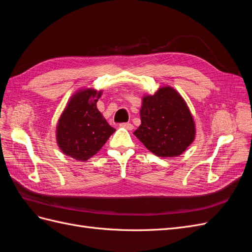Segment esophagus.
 Listing matches in <instances>:
<instances>
[{"label":"esophagus","instance_id":"esophagus-1","mask_svg":"<svg viewBox=\"0 0 252 252\" xmlns=\"http://www.w3.org/2000/svg\"><path fill=\"white\" fill-rule=\"evenodd\" d=\"M120 126L127 129V130H132L133 129V125L131 123H122V124H120Z\"/></svg>","mask_w":252,"mask_h":252}]
</instances>
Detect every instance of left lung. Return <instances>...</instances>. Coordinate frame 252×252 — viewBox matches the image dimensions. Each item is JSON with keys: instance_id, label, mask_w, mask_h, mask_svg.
<instances>
[{"instance_id": "obj_1", "label": "left lung", "mask_w": 252, "mask_h": 252, "mask_svg": "<svg viewBox=\"0 0 252 252\" xmlns=\"http://www.w3.org/2000/svg\"><path fill=\"white\" fill-rule=\"evenodd\" d=\"M141 125L133 132L152 154L179 157L194 141L195 124L187 103L177 90L163 86L145 94L140 109Z\"/></svg>"}]
</instances>
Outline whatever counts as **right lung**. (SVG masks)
Instances as JSON below:
<instances>
[{"label": "right lung", "mask_w": 252, "mask_h": 252, "mask_svg": "<svg viewBox=\"0 0 252 252\" xmlns=\"http://www.w3.org/2000/svg\"><path fill=\"white\" fill-rule=\"evenodd\" d=\"M103 90L83 88L68 101L58 121L56 138L64 155L85 162L97 154L116 131L96 108Z\"/></svg>", "instance_id": "obj_1"}]
</instances>
